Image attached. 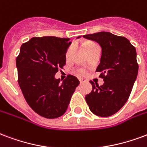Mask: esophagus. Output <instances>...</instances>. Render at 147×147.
Masks as SVG:
<instances>
[{
    "mask_svg": "<svg viewBox=\"0 0 147 147\" xmlns=\"http://www.w3.org/2000/svg\"><path fill=\"white\" fill-rule=\"evenodd\" d=\"M79 82H80V83H82V82H86V79H82V78H79Z\"/></svg>",
    "mask_w": 147,
    "mask_h": 147,
    "instance_id": "34e87169",
    "label": "esophagus"
}]
</instances>
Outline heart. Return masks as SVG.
Masks as SVG:
<instances>
[{"instance_id": "b5f03b06", "label": "heart", "mask_w": 147, "mask_h": 147, "mask_svg": "<svg viewBox=\"0 0 147 147\" xmlns=\"http://www.w3.org/2000/svg\"><path fill=\"white\" fill-rule=\"evenodd\" d=\"M73 47H74V45L72 44V45H71V46L68 48V50H67V52H66V57H67V58L70 57L71 53V51H72ZM79 73H80V74H85V71L82 70V69H81V70H79Z\"/></svg>"}]
</instances>
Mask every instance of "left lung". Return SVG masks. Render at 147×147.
<instances>
[{
	"label": "left lung",
	"instance_id": "obj_1",
	"mask_svg": "<svg viewBox=\"0 0 147 147\" xmlns=\"http://www.w3.org/2000/svg\"><path fill=\"white\" fill-rule=\"evenodd\" d=\"M83 37L100 45L102 55L96 71L104 81L100 86L90 81L93 90L86 96V101L94 115L109 117L123 107L130 96L139 69L136 51L127 38L109 32Z\"/></svg>",
	"mask_w": 147,
	"mask_h": 147
}]
</instances>
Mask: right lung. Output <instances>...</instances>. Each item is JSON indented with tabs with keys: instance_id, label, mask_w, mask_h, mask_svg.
Listing matches in <instances>:
<instances>
[{
	"instance_id": "obj_1",
	"label": "right lung",
	"mask_w": 147,
	"mask_h": 147,
	"mask_svg": "<svg viewBox=\"0 0 147 147\" xmlns=\"http://www.w3.org/2000/svg\"><path fill=\"white\" fill-rule=\"evenodd\" d=\"M69 40L56 36L33 37L22 43L16 57L18 85L24 97L43 118L51 119L64 115L79 84V79L71 75L62 82L54 78L66 64Z\"/></svg>"
}]
</instances>
